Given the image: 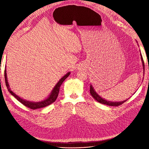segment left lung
<instances>
[{
  "instance_id": "obj_1",
  "label": "left lung",
  "mask_w": 149,
  "mask_h": 149,
  "mask_svg": "<svg viewBox=\"0 0 149 149\" xmlns=\"http://www.w3.org/2000/svg\"><path fill=\"white\" fill-rule=\"evenodd\" d=\"M141 51V50H140ZM141 60H142V66H143V71H144V63H143V58L142 56L141 55ZM90 93H91V96L94 97V100H96L98 102L103 104H106L107 106H118L124 103V102H125L126 101H127V100H124L123 101H120V102H113V101H107L105 99L102 98V97H101L99 94L96 92L95 89H94L93 86H92V84L90 85Z\"/></svg>"
}]
</instances>
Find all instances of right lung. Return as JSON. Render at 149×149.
<instances>
[{"label": "right lung", "mask_w": 149, "mask_h": 149, "mask_svg": "<svg viewBox=\"0 0 149 149\" xmlns=\"http://www.w3.org/2000/svg\"><path fill=\"white\" fill-rule=\"evenodd\" d=\"M70 74V72H68V73H66L63 76V77H62L59 81H58V82L55 86V87L53 88L50 94H49V96L45 99V100H43V101H39V102H33V101H30L24 100V99L19 97V96H17L16 94H15L12 91L11 88H10L9 84H8V80H7L6 69H5V71H4L6 84V86L8 89V92H9L12 96H14L19 102H20L22 104H23L24 106L30 108V109H39V108H42L44 107H46L55 102L58 96V93H59V91H60V88L61 86V84L68 77Z\"/></svg>", "instance_id": "obj_1"}]
</instances>
